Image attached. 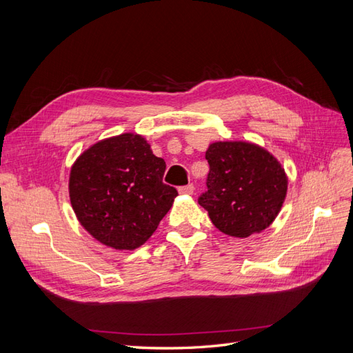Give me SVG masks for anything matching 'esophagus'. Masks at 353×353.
Returning a JSON list of instances; mask_svg holds the SVG:
<instances>
[{
	"label": "esophagus",
	"instance_id": "obj_1",
	"mask_svg": "<svg viewBox=\"0 0 353 353\" xmlns=\"http://www.w3.org/2000/svg\"><path fill=\"white\" fill-rule=\"evenodd\" d=\"M178 191H179V194H187V196H190V194L194 193V185H193V184H187V185H184V187H179Z\"/></svg>",
	"mask_w": 353,
	"mask_h": 353
}]
</instances>
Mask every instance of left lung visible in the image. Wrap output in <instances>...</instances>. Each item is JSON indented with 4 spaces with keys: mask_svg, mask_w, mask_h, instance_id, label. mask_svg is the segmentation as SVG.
<instances>
[{
    "mask_svg": "<svg viewBox=\"0 0 353 353\" xmlns=\"http://www.w3.org/2000/svg\"><path fill=\"white\" fill-rule=\"evenodd\" d=\"M208 190L199 197L213 225L245 239L268 228L287 193L280 162L265 148L245 141L212 143L206 152Z\"/></svg>",
    "mask_w": 353,
    "mask_h": 353,
    "instance_id": "8db88e82",
    "label": "left lung"
}]
</instances>
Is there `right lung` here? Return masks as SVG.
Returning <instances> with one entry per match:
<instances>
[{"instance_id": "obj_1", "label": "right lung", "mask_w": 353, "mask_h": 353, "mask_svg": "<svg viewBox=\"0 0 353 353\" xmlns=\"http://www.w3.org/2000/svg\"><path fill=\"white\" fill-rule=\"evenodd\" d=\"M166 163L141 135L105 138L73 163L69 196L74 215L109 248L134 250L156 231L178 191L163 184Z\"/></svg>"}]
</instances>
